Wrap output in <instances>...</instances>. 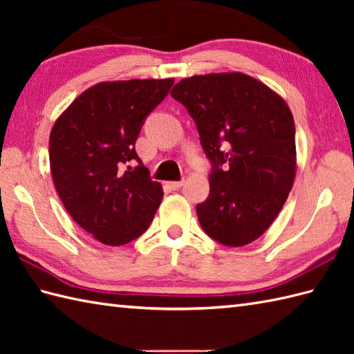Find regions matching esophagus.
Masks as SVG:
<instances>
[{"label":"esophagus","mask_w":354,"mask_h":354,"mask_svg":"<svg viewBox=\"0 0 354 354\" xmlns=\"http://www.w3.org/2000/svg\"><path fill=\"white\" fill-rule=\"evenodd\" d=\"M183 185H184V179H183V181H171V183H169V187H170V189H173V190L181 189Z\"/></svg>","instance_id":"34e87169"}]
</instances>
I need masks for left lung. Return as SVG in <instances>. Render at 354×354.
Masks as SVG:
<instances>
[{
  "instance_id": "left-lung-1",
  "label": "left lung",
  "mask_w": 354,
  "mask_h": 354,
  "mask_svg": "<svg viewBox=\"0 0 354 354\" xmlns=\"http://www.w3.org/2000/svg\"><path fill=\"white\" fill-rule=\"evenodd\" d=\"M196 123L212 164L208 198L196 205L202 230L243 246L280 213L295 179V124L288 104L242 73L183 79L171 89Z\"/></svg>"
}]
</instances>
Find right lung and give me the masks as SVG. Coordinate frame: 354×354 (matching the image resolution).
<instances>
[{"mask_svg": "<svg viewBox=\"0 0 354 354\" xmlns=\"http://www.w3.org/2000/svg\"><path fill=\"white\" fill-rule=\"evenodd\" d=\"M173 84L102 82L82 93L53 126L50 169L59 198L74 222L104 245L140 237L161 204V184L150 179L135 142ZM132 160L138 161L133 169Z\"/></svg>", "mask_w": 354, "mask_h": 354, "instance_id": "1", "label": "right lung"}]
</instances>
